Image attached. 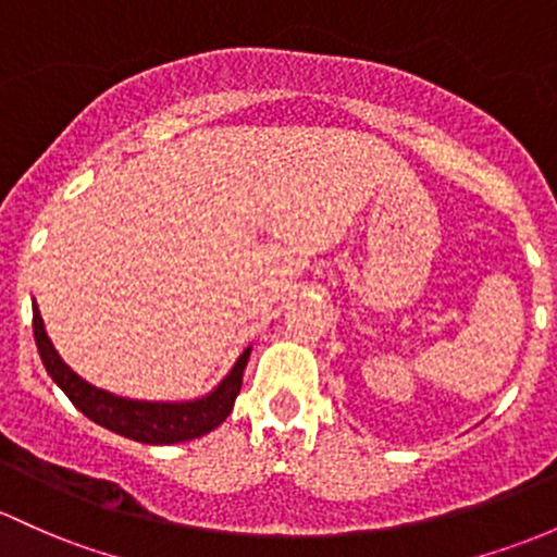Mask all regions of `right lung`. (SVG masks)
Returning a JSON list of instances; mask_svg holds the SVG:
<instances>
[{"label":"right lung","instance_id":"obj_1","mask_svg":"<svg viewBox=\"0 0 557 557\" xmlns=\"http://www.w3.org/2000/svg\"><path fill=\"white\" fill-rule=\"evenodd\" d=\"M34 339H37V350L45 363L47 374L52 376L58 387L71 398V404L98 422L100 428L111 430V433L124 435V438L137 441V444H151V446H166V444H181V441L201 438L209 430L225 422L231 414L233 400H236L238 391H242V376L247 369L249 352L247 348L233 363V369L225 374V380L214 387L207 396L196 400H175V404H164V400H133L113 396L109 391L89 385L82 380L69 363L58 356L52 348L50 337H47L45 321H41L37 302H34Z\"/></svg>","mask_w":557,"mask_h":557}]
</instances>
